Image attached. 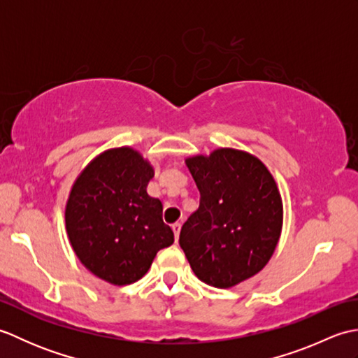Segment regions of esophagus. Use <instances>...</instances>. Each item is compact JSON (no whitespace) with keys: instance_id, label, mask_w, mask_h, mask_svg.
<instances>
[{"instance_id":"34e87169","label":"esophagus","mask_w":358,"mask_h":358,"mask_svg":"<svg viewBox=\"0 0 358 358\" xmlns=\"http://www.w3.org/2000/svg\"><path fill=\"white\" fill-rule=\"evenodd\" d=\"M172 229H173V234H175V241H178V237H180V229H181V223H173L172 224Z\"/></svg>"}]
</instances>
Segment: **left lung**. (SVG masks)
<instances>
[{
  "label": "left lung",
  "mask_w": 358,
  "mask_h": 358,
  "mask_svg": "<svg viewBox=\"0 0 358 358\" xmlns=\"http://www.w3.org/2000/svg\"><path fill=\"white\" fill-rule=\"evenodd\" d=\"M200 191V206L181 227L180 246L204 283L226 289L260 272L283 226L275 180L245 150L215 149L186 158Z\"/></svg>",
  "instance_id": "8db88e82"
}]
</instances>
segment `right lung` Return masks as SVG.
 Segmentation results:
<instances>
[{"label": "right lung", "instance_id": "1", "mask_svg": "<svg viewBox=\"0 0 358 358\" xmlns=\"http://www.w3.org/2000/svg\"><path fill=\"white\" fill-rule=\"evenodd\" d=\"M154 167L132 148L95 157L71 189L66 231L85 268L110 285L135 283L150 268L173 232L163 222V204L146 191Z\"/></svg>", "mask_w": 358, "mask_h": 358}]
</instances>
